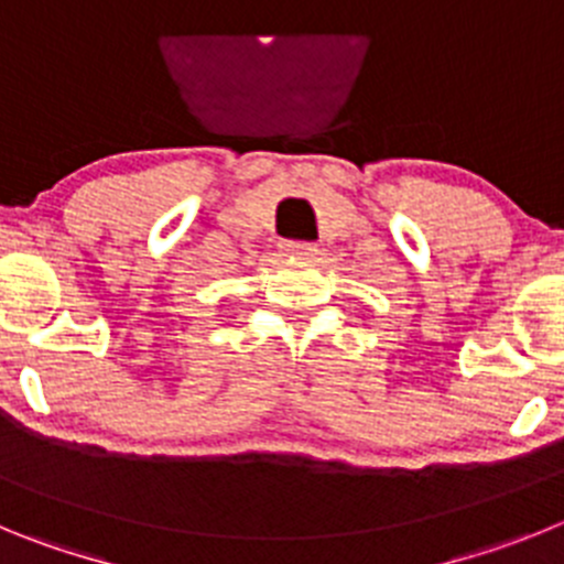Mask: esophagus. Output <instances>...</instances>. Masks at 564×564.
Wrapping results in <instances>:
<instances>
[{
	"label": "esophagus",
	"mask_w": 564,
	"mask_h": 564,
	"mask_svg": "<svg viewBox=\"0 0 564 564\" xmlns=\"http://www.w3.org/2000/svg\"><path fill=\"white\" fill-rule=\"evenodd\" d=\"M283 252L308 258V256H317V245H312V241H286V245H283Z\"/></svg>",
	"instance_id": "esophagus-1"
}]
</instances>
